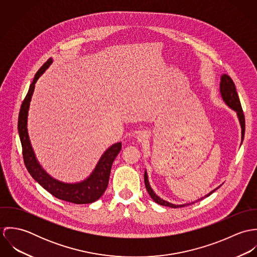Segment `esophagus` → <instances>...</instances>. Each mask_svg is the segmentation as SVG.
Segmentation results:
<instances>
[{
  "label": "esophagus",
  "mask_w": 257,
  "mask_h": 257,
  "mask_svg": "<svg viewBox=\"0 0 257 257\" xmlns=\"http://www.w3.org/2000/svg\"><path fill=\"white\" fill-rule=\"evenodd\" d=\"M136 139H137L138 143L143 144V143H145L146 141L148 140V134H147V132H144V131L140 132V133H138Z\"/></svg>",
  "instance_id": "34e87169"
}]
</instances>
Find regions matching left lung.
<instances>
[{"instance_id": "left-lung-1", "label": "left lung", "mask_w": 257, "mask_h": 257, "mask_svg": "<svg viewBox=\"0 0 257 257\" xmlns=\"http://www.w3.org/2000/svg\"><path fill=\"white\" fill-rule=\"evenodd\" d=\"M220 95L221 99H222V101L225 103V105L228 106L229 109H231V110H234L236 112V115H237V118H238V121H239V124H240V127H241V143H242L243 138H244V132H245L244 114H243V111H242V109H241V105H240V102H239L238 95L236 93V89H235L234 83L231 80V78L228 75H226V74H222L220 76ZM145 183H146V188H147L149 196L151 197V199L155 203H157V204H159L161 206H166V207H171V208H181V207H185V206H189L191 204H194V203H196V202H198L200 200H203L204 198L209 197L211 194H213L216 190H218L220 186H221V185H220L219 187H217L216 189H214L213 191H211L209 194H207L206 196L202 197L198 201L191 202V203H186V204H182V205H175V204L169 203V202L161 199L159 196H157L154 193V191L150 187V184H149V181H148L147 170L145 171Z\"/></svg>"}]
</instances>
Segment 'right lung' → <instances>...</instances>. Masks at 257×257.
Segmentation results:
<instances>
[{
  "instance_id": "1",
  "label": "right lung",
  "mask_w": 257,
  "mask_h": 257,
  "mask_svg": "<svg viewBox=\"0 0 257 257\" xmlns=\"http://www.w3.org/2000/svg\"><path fill=\"white\" fill-rule=\"evenodd\" d=\"M52 62L53 59L49 58L37 71L21 107L18 121V131L23 147L24 161L32 177L41 187H43L57 199L74 204H90L99 200L106 191L109 184L110 168L114 158L121 149V143H116L110 146L102 154L92 173L86 179L80 182L65 183L59 181L50 176L42 168L37 159L36 153L30 141L28 131V116L36 83L39 77L52 64Z\"/></svg>"
}]
</instances>
